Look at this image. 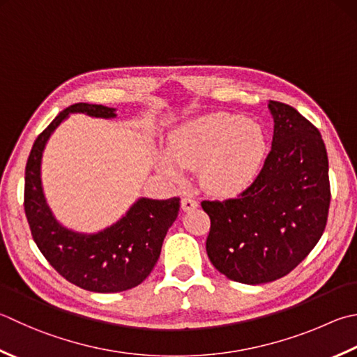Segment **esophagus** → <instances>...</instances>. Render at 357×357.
I'll return each instance as SVG.
<instances>
[{
	"instance_id": "34e87169",
	"label": "esophagus",
	"mask_w": 357,
	"mask_h": 357,
	"mask_svg": "<svg viewBox=\"0 0 357 357\" xmlns=\"http://www.w3.org/2000/svg\"><path fill=\"white\" fill-rule=\"evenodd\" d=\"M197 206H199L197 200H194L192 197L181 199V210H183V211H192V210H196Z\"/></svg>"
}]
</instances>
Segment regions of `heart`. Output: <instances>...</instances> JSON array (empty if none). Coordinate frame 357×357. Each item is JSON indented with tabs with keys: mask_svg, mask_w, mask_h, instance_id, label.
Returning <instances> with one entry per match:
<instances>
[{
	"mask_svg": "<svg viewBox=\"0 0 357 357\" xmlns=\"http://www.w3.org/2000/svg\"><path fill=\"white\" fill-rule=\"evenodd\" d=\"M169 151L155 153L158 169L172 178L185 167L196 169L200 181L218 196L247 190L264 165L268 143L261 124L241 115L214 112L185 121L171 132Z\"/></svg>",
	"mask_w": 357,
	"mask_h": 357,
	"instance_id": "1",
	"label": "heart"
}]
</instances>
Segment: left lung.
Returning <instances> with one entry per match:
<instances>
[{
	"label": "left lung",
	"mask_w": 357,
	"mask_h": 357,
	"mask_svg": "<svg viewBox=\"0 0 357 357\" xmlns=\"http://www.w3.org/2000/svg\"><path fill=\"white\" fill-rule=\"evenodd\" d=\"M272 151L238 199L204 200L211 219L206 253L227 278L262 284L294 271L325 231L328 153L320 132L294 107L268 100Z\"/></svg>",
	"instance_id": "obj_1"
}]
</instances>
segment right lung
I'll list each match as a JSON object with an SVG mask.
<instances>
[{
  "label": "right lung",
  "instance_id": "obj_1",
  "mask_svg": "<svg viewBox=\"0 0 357 357\" xmlns=\"http://www.w3.org/2000/svg\"><path fill=\"white\" fill-rule=\"evenodd\" d=\"M71 113L116 118L112 107L80 102L60 112L40 133L26 165V218L40 252L65 280L91 292H123L149 277L166 233L178 216L180 199L139 197L123 218L96 233L74 231L60 224L43 192L42 158L50 137Z\"/></svg>",
  "mask_w": 357,
  "mask_h": 357
}]
</instances>
